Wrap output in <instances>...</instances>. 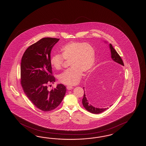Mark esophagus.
<instances>
[{
  "label": "esophagus",
  "instance_id": "obj_1",
  "mask_svg": "<svg viewBox=\"0 0 146 146\" xmlns=\"http://www.w3.org/2000/svg\"><path fill=\"white\" fill-rule=\"evenodd\" d=\"M66 88H67V89L70 90L72 89H73V87H71V86H67V87H66Z\"/></svg>",
  "mask_w": 146,
  "mask_h": 146
}]
</instances>
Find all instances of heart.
I'll use <instances>...</instances> for the list:
<instances>
[{
	"label": "heart",
	"instance_id": "heart-1",
	"mask_svg": "<svg viewBox=\"0 0 146 146\" xmlns=\"http://www.w3.org/2000/svg\"><path fill=\"white\" fill-rule=\"evenodd\" d=\"M61 54H54L50 64L54 68H62L64 60H70L71 68L59 76L61 83L74 86L80 80L82 72L87 74L93 68L96 60V50L91 44L81 42H71L62 47Z\"/></svg>",
	"mask_w": 146,
	"mask_h": 146
}]
</instances>
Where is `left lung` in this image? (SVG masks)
I'll use <instances>...</instances> for the list:
<instances>
[{
	"label": "left lung",
	"instance_id": "obj_1",
	"mask_svg": "<svg viewBox=\"0 0 146 146\" xmlns=\"http://www.w3.org/2000/svg\"><path fill=\"white\" fill-rule=\"evenodd\" d=\"M110 48L111 50V58L113 59V60H114L115 62L118 64L119 66H124V62H123V60L121 58V56L119 55L118 53H117V52L115 50V49L113 48V47L112 45L111 44H110ZM93 78V80H92V82H91V84H92V85L93 84V82H96V80H98V78L96 77H94ZM95 80H94V79ZM84 98L82 99V105L84 106V108L86 109L88 112H90L91 113L93 114H99L102 112H104V111H106V110L108 109V108H102V109H100L98 108H96L94 106H92L90 102L88 101V100L87 99V96L86 94L85 93V91H84ZM112 106V105L111 106Z\"/></svg>",
	"mask_w": 146,
	"mask_h": 146
}]
</instances>
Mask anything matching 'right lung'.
Masks as SVG:
<instances>
[{"instance_id": "right-lung-1", "label": "right lung", "mask_w": 146, "mask_h": 146, "mask_svg": "<svg viewBox=\"0 0 146 146\" xmlns=\"http://www.w3.org/2000/svg\"><path fill=\"white\" fill-rule=\"evenodd\" d=\"M59 38L45 37L31 45L25 51L21 62V84L23 91L34 106L44 112L56 109L65 95L66 88L62 84L48 90L53 84L50 52Z\"/></svg>"}]
</instances>
